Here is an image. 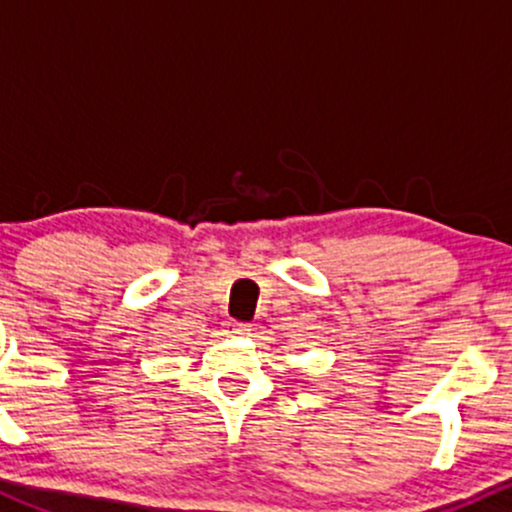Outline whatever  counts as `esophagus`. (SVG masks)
<instances>
[{
    "instance_id": "34e87169",
    "label": "esophagus",
    "mask_w": 512,
    "mask_h": 512,
    "mask_svg": "<svg viewBox=\"0 0 512 512\" xmlns=\"http://www.w3.org/2000/svg\"><path fill=\"white\" fill-rule=\"evenodd\" d=\"M226 330H228V334H238V337H245V334H250V325H248V322L228 320Z\"/></svg>"
}]
</instances>
